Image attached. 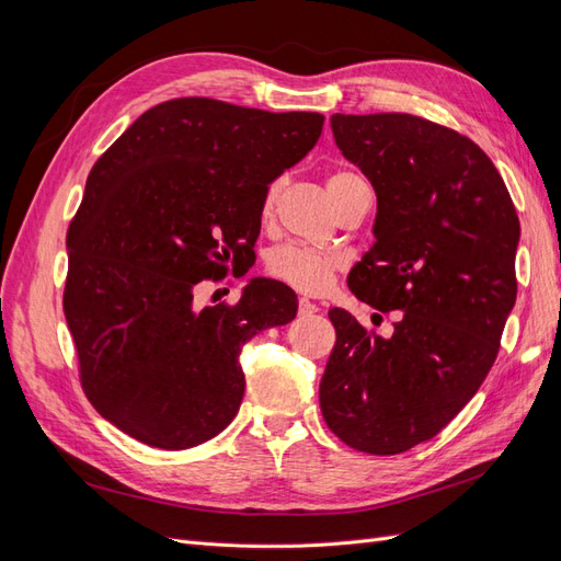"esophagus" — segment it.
<instances>
[{
  "label": "esophagus",
  "mask_w": 561,
  "mask_h": 561,
  "mask_svg": "<svg viewBox=\"0 0 561 561\" xmlns=\"http://www.w3.org/2000/svg\"><path fill=\"white\" fill-rule=\"evenodd\" d=\"M316 313H320V307H316V304L309 301L307 297H301L299 299V316L309 318V316H316Z\"/></svg>",
  "instance_id": "34e87169"
}]
</instances>
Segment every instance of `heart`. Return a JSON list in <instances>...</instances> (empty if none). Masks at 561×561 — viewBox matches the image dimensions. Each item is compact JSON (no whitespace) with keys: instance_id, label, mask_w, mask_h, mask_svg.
Instances as JSON below:
<instances>
[{"instance_id":"1","label":"heart","mask_w":561,"mask_h":561,"mask_svg":"<svg viewBox=\"0 0 561 561\" xmlns=\"http://www.w3.org/2000/svg\"><path fill=\"white\" fill-rule=\"evenodd\" d=\"M358 175L346 173V171L334 173L328 180V190H334V186L351 182ZM278 190H280V182H274L266 190L264 213H268L271 206H274ZM342 266H344L342 254L330 252V250L309 248V245H295V243L276 248L266 260V271L271 276H274L276 280H283L285 285L295 287V290H299V293H307V295L325 293L332 285L334 274Z\"/></svg>"}]
</instances>
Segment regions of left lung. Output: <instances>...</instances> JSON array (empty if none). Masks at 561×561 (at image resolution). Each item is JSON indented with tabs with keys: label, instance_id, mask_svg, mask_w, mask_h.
Returning <instances> with one entry per match:
<instances>
[{
	"label": "left lung",
	"instance_id": "left-lung-1",
	"mask_svg": "<svg viewBox=\"0 0 561 561\" xmlns=\"http://www.w3.org/2000/svg\"><path fill=\"white\" fill-rule=\"evenodd\" d=\"M334 142L375 186V243L351 293L402 311L388 339L330 309L320 412L348 447L390 456L435 437L478 393L517 299L519 219L466 135L412 114H332Z\"/></svg>",
	"mask_w": 561,
	"mask_h": 561
}]
</instances>
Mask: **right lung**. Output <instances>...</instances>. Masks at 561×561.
<instances>
[{
    "mask_svg": "<svg viewBox=\"0 0 561 561\" xmlns=\"http://www.w3.org/2000/svg\"><path fill=\"white\" fill-rule=\"evenodd\" d=\"M318 112H264L210 98L147 110L91 168L67 229L62 309L83 393L118 431L190 449L239 412L241 351L297 316L280 280L250 278L227 307L196 285L254 264L268 184L309 154Z\"/></svg>",
    "mask_w": 561,
    "mask_h": 561,
    "instance_id": "add662e5",
    "label": "right lung"
}]
</instances>
